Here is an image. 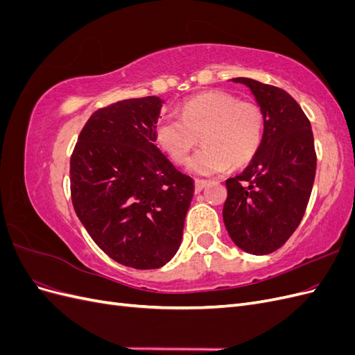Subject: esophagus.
Here are the masks:
<instances>
[{
  "label": "esophagus",
  "instance_id": "esophagus-1",
  "mask_svg": "<svg viewBox=\"0 0 355 355\" xmlns=\"http://www.w3.org/2000/svg\"><path fill=\"white\" fill-rule=\"evenodd\" d=\"M207 185H209V180L197 179V180H196V192H201Z\"/></svg>",
  "mask_w": 355,
  "mask_h": 355
}]
</instances>
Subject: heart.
<instances>
[{
  "label": "heart",
  "instance_id": "1",
  "mask_svg": "<svg viewBox=\"0 0 355 355\" xmlns=\"http://www.w3.org/2000/svg\"><path fill=\"white\" fill-rule=\"evenodd\" d=\"M265 115L254 102L211 90L182 105L180 116L166 114L155 124V142L176 163H185L198 136L204 146L189 159L196 175H216L230 164L243 166L256 155L263 137Z\"/></svg>",
  "mask_w": 355,
  "mask_h": 355
}]
</instances>
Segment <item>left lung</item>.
Returning <instances> with one entry per match:
<instances>
[{"instance_id":"left-lung-1","label":"left lung","mask_w":355,"mask_h":355,"mask_svg":"<svg viewBox=\"0 0 355 355\" xmlns=\"http://www.w3.org/2000/svg\"><path fill=\"white\" fill-rule=\"evenodd\" d=\"M244 84L265 115L261 148L240 175L227 180L223 223L231 240L250 254L272 253L304 218L315 179L311 124L283 89L252 78Z\"/></svg>"}]
</instances>
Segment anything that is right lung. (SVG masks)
I'll return each instance as SVG.
<instances>
[{"label":"right lung","instance_id":"right-lung-1","mask_svg":"<svg viewBox=\"0 0 355 355\" xmlns=\"http://www.w3.org/2000/svg\"><path fill=\"white\" fill-rule=\"evenodd\" d=\"M163 103L146 96L98 110L71 157L78 219L106 254L136 270H155L176 254L194 196V180L155 142Z\"/></svg>","mask_w":355,"mask_h":355}]
</instances>
